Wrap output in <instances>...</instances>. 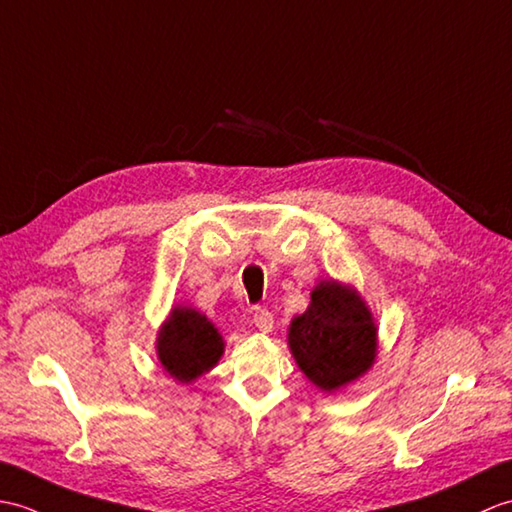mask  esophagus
Returning <instances> with one entry per match:
<instances>
[{
  "instance_id": "esophagus-1",
  "label": "esophagus",
  "mask_w": 512,
  "mask_h": 512,
  "mask_svg": "<svg viewBox=\"0 0 512 512\" xmlns=\"http://www.w3.org/2000/svg\"><path fill=\"white\" fill-rule=\"evenodd\" d=\"M252 322L260 333H269L271 326H274V315H271L267 309H254Z\"/></svg>"
}]
</instances>
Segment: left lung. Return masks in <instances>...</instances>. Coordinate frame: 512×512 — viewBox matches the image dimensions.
<instances>
[{"mask_svg": "<svg viewBox=\"0 0 512 512\" xmlns=\"http://www.w3.org/2000/svg\"><path fill=\"white\" fill-rule=\"evenodd\" d=\"M289 348L315 388L335 392L366 374L377 357V324L357 289L324 280L289 326Z\"/></svg>", "mask_w": 512, "mask_h": 512, "instance_id": "left-lung-1", "label": "left lung"}]
</instances>
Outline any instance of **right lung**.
I'll return each mask as SVG.
<instances>
[{"label": "right lung", "mask_w": 512, "mask_h": 512, "mask_svg": "<svg viewBox=\"0 0 512 512\" xmlns=\"http://www.w3.org/2000/svg\"><path fill=\"white\" fill-rule=\"evenodd\" d=\"M225 342L206 315L175 306L157 333V359L179 383H192L219 363Z\"/></svg>", "instance_id": "1"}]
</instances>
